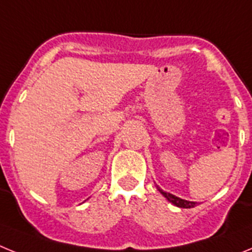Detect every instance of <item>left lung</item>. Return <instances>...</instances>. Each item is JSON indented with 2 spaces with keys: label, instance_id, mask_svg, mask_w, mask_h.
<instances>
[{
  "label": "left lung",
  "instance_id": "left-lung-1",
  "mask_svg": "<svg viewBox=\"0 0 252 252\" xmlns=\"http://www.w3.org/2000/svg\"><path fill=\"white\" fill-rule=\"evenodd\" d=\"M160 192H161V194L164 195V197L168 199L169 202H171L173 204H175L177 207H180V208H193V207L195 206V202H189V201H186V199H182V198H178L175 197V195L170 194V193H166V192H162L161 189H159Z\"/></svg>",
  "mask_w": 252,
  "mask_h": 252
}]
</instances>
